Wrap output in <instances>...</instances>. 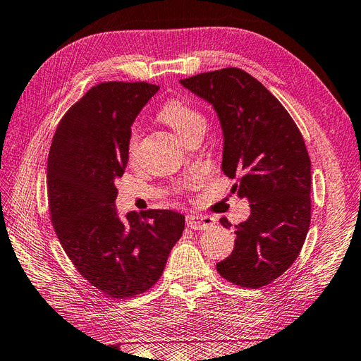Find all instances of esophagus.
Segmentation results:
<instances>
[{
	"label": "esophagus",
	"instance_id": "1",
	"mask_svg": "<svg viewBox=\"0 0 361 361\" xmlns=\"http://www.w3.org/2000/svg\"><path fill=\"white\" fill-rule=\"evenodd\" d=\"M214 224H215V220L212 216L199 215V214L187 215V226L190 228H194V231H206V228L212 227Z\"/></svg>",
	"mask_w": 361,
	"mask_h": 361
}]
</instances>
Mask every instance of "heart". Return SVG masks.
Here are the masks:
<instances>
[{"instance_id":"b5f03b06","label":"heart","mask_w":361,"mask_h":361,"mask_svg":"<svg viewBox=\"0 0 361 361\" xmlns=\"http://www.w3.org/2000/svg\"><path fill=\"white\" fill-rule=\"evenodd\" d=\"M159 117L164 123H167L180 140H185L195 130H204L206 120L200 111L195 110L190 104L173 99L162 106ZM140 133L138 128L134 126L129 130L128 137V154L129 157H135L138 146Z\"/></svg>"}]
</instances>
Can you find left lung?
I'll use <instances>...</instances> for the list:
<instances>
[{
	"mask_svg": "<svg viewBox=\"0 0 361 361\" xmlns=\"http://www.w3.org/2000/svg\"><path fill=\"white\" fill-rule=\"evenodd\" d=\"M179 82L214 106L223 130L221 169L251 209L235 226V248L216 271L238 286H267L293 264L309 232L312 164L302 135L285 106L241 69ZM220 223L232 226L227 218Z\"/></svg>",
	"mask_w": 361,
	"mask_h": 361,
	"instance_id": "left-lung-1",
	"label": "left lung"
}]
</instances>
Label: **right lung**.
<instances>
[{
  "label": "right lung",
  "instance_id": "1",
  "mask_svg": "<svg viewBox=\"0 0 361 361\" xmlns=\"http://www.w3.org/2000/svg\"><path fill=\"white\" fill-rule=\"evenodd\" d=\"M159 90L147 82H102L63 116L47 182L51 221L80 274L108 297H135L159 280L185 216L169 209L120 215L116 179L129 159L130 126Z\"/></svg>",
  "mask_w": 361,
  "mask_h": 361
}]
</instances>
